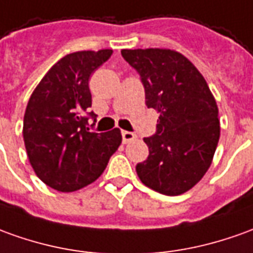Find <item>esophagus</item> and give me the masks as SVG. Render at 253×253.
I'll return each instance as SVG.
<instances>
[{
  "label": "esophagus",
  "instance_id": "1",
  "mask_svg": "<svg viewBox=\"0 0 253 253\" xmlns=\"http://www.w3.org/2000/svg\"><path fill=\"white\" fill-rule=\"evenodd\" d=\"M121 135H123V142L125 144L130 143V142H133V140L136 139V135L132 133V132H128V130H123Z\"/></svg>",
  "mask_w": 253,
  "mask_h": 253
}]
</instances>
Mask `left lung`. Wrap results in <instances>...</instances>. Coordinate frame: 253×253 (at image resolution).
Segmentation results:
<instances>
[{"mask_svg": "<svg viewBox=\"0 0 253 253\" xmlns=\"http://www.w3.org/2000/svg\"><path fill=\"white\" fill-rule=\"evenodd\" d=\"M121 55L140 76L146 106L158 113L157 132L143 139L149 157L136 165L137 176L161 194H183L212 163L220 136L216 100L203 74L176 50L123 49Z\"/></svg>", "mask_w": 253, "mask_h": 253, "instance_id": "obj_1", "label": "left lung"}]
</instances>
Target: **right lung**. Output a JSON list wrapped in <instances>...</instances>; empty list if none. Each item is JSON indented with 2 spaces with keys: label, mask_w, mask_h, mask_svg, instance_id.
Wrapping results in <instances>:
<instances>
[{
  "label": "right lung",
  "mask_w": 253,
  "mask_h": 253,
  "mask_svg": "<svg viewBox=\"0 0 253 253\" xmlns=\"http://www.w3.org/2000/svg\"><path fill=\"white\" fill-rule=\"evenodd\" d=\"M113 50H81L62 57L37 85L26 107L23 139L31 167L46 186L70 193L95 182L121 144L118 128L90 132V74ZM87 116H85L84 114Z\"/></svg>",
  "instance_id": "1"
}]
</instances>
